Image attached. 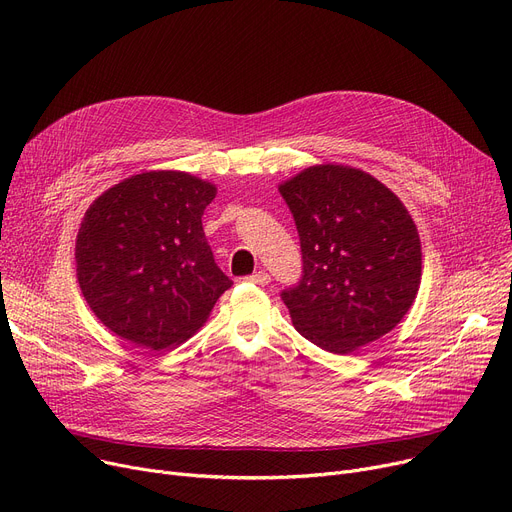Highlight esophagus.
Listing matches in <instances>:
<instances>
[{
    "mask_svg": "<svg viewBox=\"0 0 512 512\" xmlns=\"http://www.w3.org/2000/svg\"><path fill=\"white\" fill-rule=\"evenodd\" d=\"M249 282H253V284H259V286H265V284H270V274L267 272H263V270H259V272H255V274H251L249 278H247Z\"/></svg>",
    "mask_w": 512,
    "mask_h": 512,
    "instance_id": "esophagus-1",
    "label": "esophagus"
}]
</instances>
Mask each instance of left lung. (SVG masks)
<instances>
[{"label":"left lung","mask_w":512,"mask_h":512,"mask_svg":"<svg viewBox=\"0 0 512 512\" xmlns=\"http://www.w3.org/2000/svg\"><path fill=\"white\" fill-rule=\"evenodd\" d=\"M297 224L303 274L282 290L301 336L346 355L388 334L421 284V242L409 211L373 176L313 166L280 186Z\"/></svg>","instance_id":"left-lung-1"}]
</instances>
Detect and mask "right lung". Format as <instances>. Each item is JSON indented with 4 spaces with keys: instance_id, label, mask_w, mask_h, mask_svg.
Wrapping results in <instances>:
<instances>
[{
    "instance_id": "1",
    "label": "right lung",
    "mask_w": 512,
    "mask_h": 512,
    "mask_svg": "<svg viewBox=\"0 0 512 512\" xmlns=\"http://www.w3.org/2000/svg\"><path fill=\"white\" fill-rule=\"evenodd\" d=\"M215 186L145 172L105 191L76 236V276L101 324L161 351L195 334L232 280L213 259L203 211Z\"/></svg>"
}]
</instances>
